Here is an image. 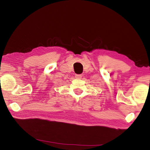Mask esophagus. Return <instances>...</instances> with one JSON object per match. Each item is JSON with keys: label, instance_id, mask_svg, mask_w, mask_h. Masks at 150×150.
I'll use <instances>...</instances> for the list:
<instances>
[{"label": "esophagus", "instance_id": "esophagus-1", "mask_svg": "<svg viewBox=\"0 0 150 150\" xmlns=\"http://www.w3.org/2000/svg\"><path fill=\"white\" fill-rule=\"evenodd\" d=\"M81 77H82V75H77V74L75 75V78L76 79H81Z\"/></svg>", "mask_w": 150, "mask_h": 150}]
</instances>
